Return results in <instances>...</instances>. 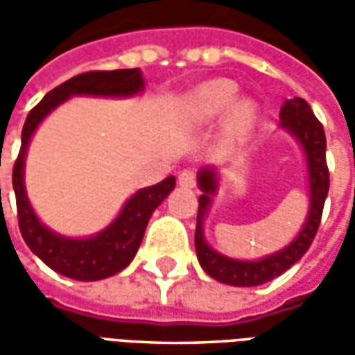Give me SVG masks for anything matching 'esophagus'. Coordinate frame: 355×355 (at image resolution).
Returning a JSON list of instances; mask_svg holds the SVG:
<instances>
[{"instance_id": "1", "label": "esophagus", "mask_w": 355, "mask_h": 355, "mask_svg": "<svg viewBox=\"0 0 355 355\" xmlns=\"http://www.w3.org/2000/svg\"><path fill=\"white\" fill-rule=\"evenodd\" d=\"M178 183H180L182 187H195V185H197V173H195V170H191V168L182 170L180 175H178Z\"/></svg>"}]
</instances>
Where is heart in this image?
<instances>
[{
	"mask_svg": "<svg viewBox=\"0 0 355 355\" xmlns=\"http://www.w3.org/2000/svg\"><path fill=\"white\" fill-rule=\"evenodd\" d=\"M239 87L231 80H212L198 85L193 93V109L200 120H214L225 114L237 99ZM256 107L252 101H239L230 114L231 132H246L254 122Z\"/></svg>",
	"mask_w": 355,
	"mask_h": 355,
	"instance_id": "obj_1",
	"label": "heart"
}]
</instances>
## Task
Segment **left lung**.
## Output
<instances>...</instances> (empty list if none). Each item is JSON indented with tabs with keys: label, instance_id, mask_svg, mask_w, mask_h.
<instances>
[{
	"label": "left lung",
	"instance_id": "obj_1",
	"mask_svg": "<svg viewBox=\"0 0 355 355\" xmlns=\"http://www.w3.org/2000/svg\"><path fill=\"white\" fill-rule=\"evenodd\" d=\"M279 116H281V125L293 133L304 147L306 160H308V175H310V214L298 237L286 248L256 262L233 260L212 250L206 245L205 235H202V220H205V214L212 200L210 197L216 193L218 183H216V172L212 168H205L198 173V185L202 189V195L198 197L195 248H197L198 262L202 266V270L210 277L225 285L256 286L279 277L308 252L321 223L323 205L329 193V168H327L325 158L327 139L323 124L315 118L310 105L300 97L286 101Z\"/></svg>",
	"mask_w": 355,
	"mask_h": 355
}]
</instances>
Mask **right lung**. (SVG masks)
Here are the masks:
<instances>
[{
  "label": "right lung",
  "mask_w": 355,
  "mask_h": 355,
  "mask_svg": "<svg viewBox=\"0 0 355 355\" xmlns=\"http://www.w3.org/2000/svg\"><path fill=\"white\" fill-rule=\"evenodd\" d=\"M143 89L141 72L137 69L92 70L70 78L64 84L45 95L34 109L22 128V143L19 157L12 166V189L17 197L19 230L32 252L49 266L53 271L76 281H99L122 271L132 262L141 245L150 214L175 185L170 175L153 187L137 191L114 222L89 239H67L49 231L36 218L24 191V155L32 133L55 107L72 95H105V97H125Z\"/></svg>",
  "instance_id": "obj_1"
}]
</instances>
